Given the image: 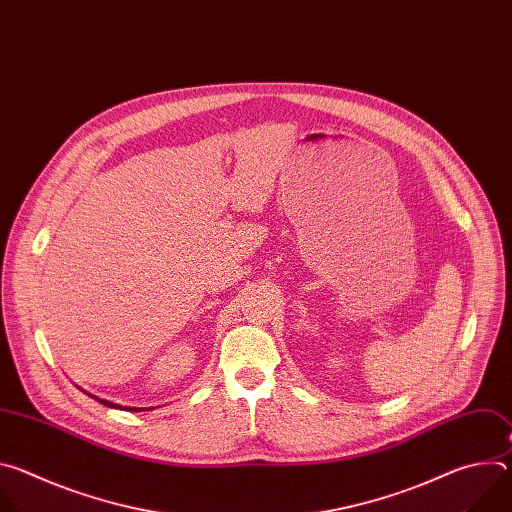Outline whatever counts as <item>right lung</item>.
<instances>
[{
  "label": "right lung",
  "mask_w": 512,
  "mask_h": 512,
  "mask_svg": "<svg viewBox=\"0 0 512 512\" xmlns=\"http://www.w3.org/2000/svg\"><path fill=\"white\" fill-rule=\"evenodd\" d=\"M101 401V399H99ZM103 405H107V407H117V405H113V403H109V401H101ZM129 411H141V409H135V407H127Z\"/></svg>",
  "instance_id": "1"
}]
</instances>
